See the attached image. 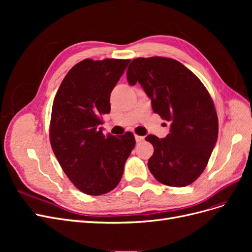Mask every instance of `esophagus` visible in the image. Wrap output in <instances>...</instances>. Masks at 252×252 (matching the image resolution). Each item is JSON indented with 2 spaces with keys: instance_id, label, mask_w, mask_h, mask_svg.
I'll return each mask as SVG.
<instances>
[{
  "instance_id": "esophagus-1",
  "label": "esophagus",
  "mask_w": 252,
  "mask_h": 252,
  "mask_svg": "<svg viewBox=\"0 0 252 252\" xmlns=\"http://www.w3.org/2000/svg\"><path fill=\"white\" fill-rule=\"evenodd\" d=\"M134 138H135V141L138 142V143H139V142H142V141L144 140V136H142V135H138V134H135V135H134Z\"/></svg>"
}]
</instances>
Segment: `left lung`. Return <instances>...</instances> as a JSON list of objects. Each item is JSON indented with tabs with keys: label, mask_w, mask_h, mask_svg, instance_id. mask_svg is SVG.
<instances>
[{
	"label": "left lung",
	"mask_w": 252,
	"mask_h": 252,
	"mask_svg": "<svg viewBox=\"0 0 252 252\" xmlns=\"http://www.w3.org/2000/svg\"><path fill=\"white\" fill-rule=\"evenodd\" d=\"M127 80L131 86L140 83L154 112L170 122L166 138H145L155 148L150 172L167 186L191 184L207 166L218 140V116L207 89L179 61L162 57L134 59Z\"/></svg>",
	"instance_id": "left-lung-1"
}]
</instances>
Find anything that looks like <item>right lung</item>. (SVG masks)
Segmentation results:
<instances>
[{
  "label": "right lung",
  "mask_w": 252,
  "mask_h": 252,
  "mask_svg": "<svg viewBox=\"0 0 252 252\" xmlns=\"http://www.w3.org/2000/svg\"><path fill=\"white\" fill-rule=\"evenodd\" d=\"M130 60L86 59L68 71L55 96L50 144L73 185L89 195L111 191L120 183L134 135L103 134L101 117L110 112V94Z\"/></svg>",
  "instance_id": "obj_1"
}]
</instances>
